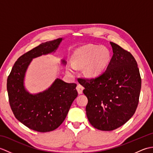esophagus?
I'll list each match as a JSON object with an SVG mask.
<instances>
[{"label":"esophagus","mask_w":153,"mask_h":153,"mask_svg":"<svg viewBox=\"0 0 153 153\" xmlns=\"http://www.w3.org/2000/svg\"><path fill=\"white\" fill-rule=\"evenodd\" d=\"M83 89H84V87L82 85H79H79H77V87H76V89H77V92H78L79 94H82L83 93Z\"/></svg>","instance_id":"obj_1"}]
</instances>
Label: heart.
I'll return each instance as SVG.
<instances>
[{
  "label": "heart",
  "mask_w": 153,
  "mask_h": 153,
  "mask_svg": "<svg viewBox=\"0 0 153 153\" xmlns=\"http://www.w3.org/2000/svg\"><path fill=\"white\" fill-rule=\"evenodd\" d=\"M73 63L68 65V70L74 72L76 66L83 68V74L88 77H95L108 66L111 54L108 48L95 45L81 47L73 53Z\"/></svg>",
  "instance_id": "b5f03b06"
}]
</instances>
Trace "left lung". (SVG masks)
<instances>
[{"instance_id":"left-lung-1","label":"left lung","mask_w":153,"mask_h":153,"mask_svg":"<svg viewBox=\"0 0 153 153\" xmlns=\"http://www.w3.org/2000/svg\"><path fill=\"white\" fill-rule=\"evenodd\" d=\"M113 56L106 71L92 79H79L88 99L86 114L91 124L102 131L123 126L134 114L141 79L134 57L110 42Z\"/></svg>"}]
</instances>
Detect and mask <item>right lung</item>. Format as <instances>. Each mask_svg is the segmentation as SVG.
Segmentation results:
<instances>
[{
  "instance_id": "add662e5",
  "label": "right lung",
  "mask_w": 153,
  "mask_h": 153,
  "mask_svg": "<svg viewBox=\"0 0 153 153\" xmlns=\"http://www.w3.org/2000/svg\"><path fill=\"white\" fill-rule=\"evenodd\" d=\"M62 38L43 43L23 54L13 66L7 79L10 105L16 118L31 129L39 132L53 131L66 118L77 96L76 83H68L59 78L43 92L31 94L24 86L29 65L35 58L54 53ZM66 65V62L62 60Z\"/></svg>"
}]
</instances>
